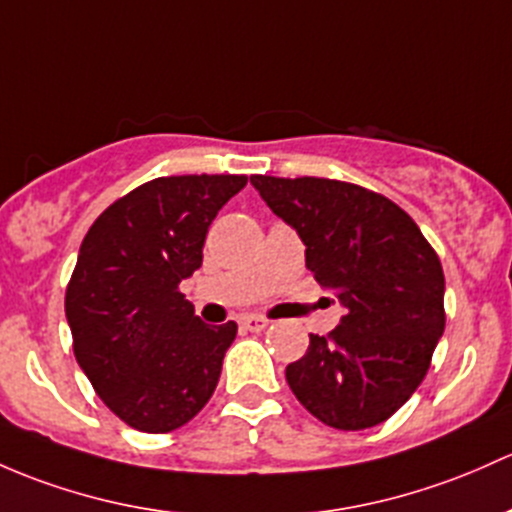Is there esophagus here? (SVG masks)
<instances>
[{
    "label": "esophagus",
    "instance_id": "1",
    "mask_svg": "<svg viewBox=\"0 0 512 512\" xmlns=\"http://www.w3.org/2000/svg\"><path fill=\"white\" fill-rule=\"evenodd\" d=\"M267 324H270V321L262 319V316H245V319L240 321V326L245 328V331H255V333L265 331Z\"/></svg>",
    "mask_w": 512,
    "mask_h": 512
}]
</instances>
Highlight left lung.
I'll return each mask as SVG.
<instances>
[{
  "label": "left lung",
  "mask_w": 512,
  "mask_h": 512,
  "mask_svg": "<svg viewBox=\"0 0 512 512\" xmlns=\"http://www.w3.org/2000/svg\"><path fill=\"white\" fill-rule=\"evenodd\" d=\"M306 245V267L346 316L287 365L297 400L328 427L358 432L400 410L444 333V270L397 203L336 179L250 176Z\"/></svg>",
  "instance_id": "left-lung-1"
}]
</instances>
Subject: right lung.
<instances>
[{"label": "right lung", "instance_id": "add662e5", "mask_svg": "<svg viewBox=\"0 0 512 512\" xmlns=\"http://www.w3.org/2000/svg\"><path fill=\"white\" fill-rule=\"evenodd\" d=\"M247 176H161L117 198L80 245L66 289L73 353L132 429L174 432L211 400L238 324H203L179 292Z\"/></svg>", "mask_w": 512, "mask_h": 512}]
</instances>
